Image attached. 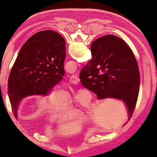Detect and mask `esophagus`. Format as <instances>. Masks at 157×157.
<instances>
[{
  "mask_svg": "<svg viewBox=\"0 0 157 157\" xmlns=\"http://www.w3.org/2000/svg\"><path fill=\"white\" fill-rule=\"evenodd\" d=\"M69 81L73 84H77L79 82V78L77 77V75H73L71 76V77L69 78Z\"/></svg>",
  "mask_w": 157,
  "mask_h": 157,
  "instance_id": "34e87169",
  "label": "esophagus"
}]
</instances>
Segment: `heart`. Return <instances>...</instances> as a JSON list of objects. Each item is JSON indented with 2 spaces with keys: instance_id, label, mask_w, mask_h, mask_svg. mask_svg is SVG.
Masks as SVG:
<instances>
[{
  "instance_id": "1",
  "label": "heart",
  "mask_w": 157,
  "mask_h": 157,
  "mask_svg": "<svg viewBox=\"0 0 157 157\" xmlns=\"http://www.w3.org/2000/svg\"><path fill=\"white\" fill-rule=\"evenodd\" d=\"M69 102V99L67 94L63 90L55 89L47 96V105L50 110H58L64 109L67 107ZM78 105L82 109H88L90 103V98L88 92L86 90H82L78 95L77 99ZM75 113L73 111H62L55 113L52 117L53 118H59L61 117H69Z\"/></svg>"
}]
</instances>
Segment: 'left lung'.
Returning <instances> with one entry per match:
<instances>
[{"instance_id":"8db88e82","label":"left lung","mask_w":157,"mask_h":157,"mask_svg":"<svg viewBox=\"0 0 157 157\" xmlns=\"http://www.w3.org/2000/svg\"><path fill=\"white\" fill-rule=\"evenodd\" d=\"M65 56V39L54 31L38 32L23 45L8 82L9 98L16 119L22 99L46 96L62 79Z\"/></svg>"}]
</instances>
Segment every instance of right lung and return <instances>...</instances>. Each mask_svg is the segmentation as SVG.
<instances>
[{
	"instance_id": "1",
	"label": "right lung",
	"mask_w": 157,
	"mask_h": 157,
	"mask_svg": "<svg viewBox=\"0 0 157 157\" xmlns=\"http://www.w3.org/2000/svg\"><path fill=\"white\" fill-rule=\"evenodd\" d=\"M91 53V60L80 73L82 84L97 94L99 100L122 99L127 107L129 121L140 83L138 65L132 50L121 38L107 35L92 42Z\"/></svg>"
}]
</instances>
